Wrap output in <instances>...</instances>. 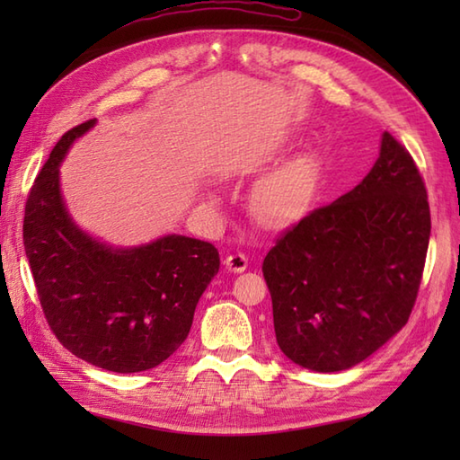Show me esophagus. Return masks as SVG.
Masks as SVG:
<instances>
[{"instance_id": "esophagus-1", "label": "esophagus", "mask_w": 460, "mask_h": 460, "mask_svg": "<svg viewBox=\"0 0 460 460\" xmlns=\"http://www.w3.org/2000/svg\"><path fill=\"white\" fill-rule=\"evenodd\" d=\"M225 267L231 272H243L249 267V261L243 252H231V255L225 257Z\"/></svg>"}]
</instances>
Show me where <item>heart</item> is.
<instances>
[{
    "label": "heart",
    "mask_w": 460,
    "mask_h": 460,
    "mask_svg": "<svg viewBox=\"0 0 460 460\" xmlns=\"http://www.w3.org/2000/svg\"><path fill=\"white\" fill-rule=\"evenodd\" d=\"M318 165L308 154L296 155L255 183L249 195L252 217L265 225H282L306 208L314 193Z\"/></svg>",
    "instance_id": "obj_1"
}]
</instances>
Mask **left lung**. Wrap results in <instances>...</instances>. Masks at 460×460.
I'll list each match as a JSON object with an SVG mask.
<instances>
[{"mask_svg": "<svg viewBox=\"0 0 460 460\" xmlns=\"http://www.w3.org/2000/svg\"><path fill=\"white\" fill-rule=\"evenodd\" d=\"M429 237L421 173L384 132L366 178L288 227L262 261L282 354L320 374L369 358L407 324Z\"/></svg>", "mask_w": 460, "mask_h": 460, "instance_id": "8db88e82", "label": "left lung"}]
</instances>
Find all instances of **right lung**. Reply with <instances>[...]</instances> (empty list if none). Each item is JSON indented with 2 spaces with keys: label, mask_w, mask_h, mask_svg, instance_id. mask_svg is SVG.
Here are the masks:
<instances>
[{
  "label": "right lung",
  "mask_w": 460,
  "mask_h": 460,
  "mask_svg": "<svg viewBox=\"0 0 460 460\" xmlns=\"http://www.w3.org/2000/svg\"><path fill=\"white\" fill-rule=\"evenodd\" d=\"M96 120L63 134L29 191L23 245L37 296L57 340L89 364L136 374L168 359L219 272L211 243L164 235L112 247L83 231L61 193V162Z\"/></svg>",
  "instance_id": "add662e5"
}]
</instances>
